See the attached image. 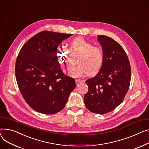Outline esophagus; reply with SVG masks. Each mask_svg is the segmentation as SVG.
<instances>
[{"label": "esophagus", "mask_w": 149, "mask_h": 149, "mask_svg": "<svg viewBox=\"0 0 149 149\" xmlns=\"http://www.w3.org/2000/svg\"><path fill=\"white\" fill-rule=\"evenodd\" d=\"M75 82L77 83H82L83 82V81L82 80H80V79H76L75 80Z\"/></svg>", "instance_id": "obj_1"}]
</instances>
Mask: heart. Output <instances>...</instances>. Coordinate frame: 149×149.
<instances>
[{"label":"heart","mask_w":149,"mask_h":149,"mask_svg":"<svg viewBox=\"0 0 149 149\" xmlns=\"http://www.w3.org/2000/svg\"><path fill=\"white\" fill-rule=\"evenodd\" d=\"M72 51L80 54L77 61V65L68 68L65 72L69 77L77 78L84 74L93 76L100 71L104 63V53L100 46L93 45L82 37H77L69 42ZM69 50L63 45H59L56 49L57 57L63 66L67 65Z\"/></svg>","instance_id":"b5f03b06"}]
</instances>
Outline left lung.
Here are the masks:
<instances>
[{
	"label": "left lung",
	"instance_id": "8db88e82",
	"mask_svg": "<svg viewBox=\"0 0 149 149\" xmlns=\"http://www.w3.org/2000/svg\"><path fill=\"white\" fill-rule=\"evenodd\" d=\"M97 41L104 51V63L99 72L86 80L88 91L84 101L89 111L104 114L123 102L130 87L131 70L127 54L119 44L105 35H98Z\"/></svg>",
	"mask_w": 149,
	"mask_h": 149
}]
</instances>
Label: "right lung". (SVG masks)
<instances>
[{
	"mask_svg": "<svg viewBox=\"0 0 149 149\" xmlns=\"http://www.w3.org/2000/svg\"><path fill=\"white\" fill-rule=\"evenodd\" d=\"M72 34L42 31L28 40L15 63L18 88L27 104L38 113L53 114L65 107L75 88L73 78L65 75L56 49Z\"/></svg>",
	"mask_w": 149,
	"mask_h": 149,
	"instance_id": "right-lung-1",
	"label": "right lung"
}]
</instances>
